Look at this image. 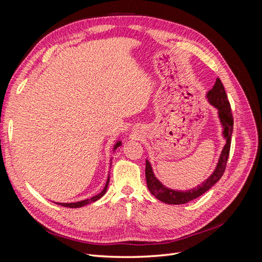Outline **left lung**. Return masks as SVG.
Returning a JSON list of instances; mask_svg holds the SVG:
<instances>
[{
  "mask_svg": "<svg viewBox=\"0 0 262 262\" xmlns=\"http://www.w3.org/2000/svg\"><path fill=\"white\" fill-rule=\"evenodd\" d=\"M207 98L212 106L217 109V114L222 126H223V137L226 140V144L222 149L221 156L219 158V163L215 169L212 172V175L205 179L201 185L196 186L193 189L187 190V191H178V190L169 189L165 187L162 182L158 180L152 169L149 162L146 160L145 165V178L149 192L152 193L156 199L167 204H185L189 201L194 200L196 198L202 195L204 192L213 187L223 176L225 171L226 163L229 155V148H231L232 142V133H233V124L234 118L231 112V105L227 99V95L225 93L224 86L222 84L220 78H216V82L214 84L213 89L210 90L207 94Z\"/></svg>",
  "mask_w": 262,
  "mask_h": 262,
  "instance_id": "8db88e82",
  "label": "left lung"
}]
</instances>
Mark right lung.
I'll list each match as a JSON object with an SVG mask.
<instances>
[{
  "label": "right lung",
  "instance_id": "right-lung-1",
  "mask_svg": "<svg viewBox=\"0 0 262 262\" xmlns=\"http://www.w3.org/2000/svg\"><path fill=\"white\" fill-rule=\"evenodd\" d=\"M120 145H121V142L118 141L117 143L115 144V146H114V150H115L117 147L120 146ZM108 184H109V176H108V179H107V181H106V185H105L104 189H102V191L99 192V193L96 194V195L92 196L91 199H86V200H83V201L73 202V203H58V202H57V204L61 205V207H66V208H81V207H84V205H86V204H91V203H93V202H95V201H97L98 199H100V198L106 193L107 188H108Z\"/></svg>",
  "mask_w": 262,
  "mask_h": 262
}]
</instances>
